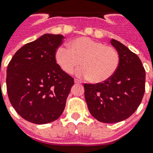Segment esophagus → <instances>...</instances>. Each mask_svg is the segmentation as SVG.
I'll return each instance as SVG.
<instances>
[{
	"label": "esophagus",
	"mask_w": 153,
	"mask_h": 153,
	"mask_svg": "<svg viewBox=\"0 0 153 153\" xmlns=\"http://www.w3.org/2000/svg\"><path fill=\"white\" fill-rule=\"evenodd\" d=\"M74 83H76V84H79V83H82V82L78 79H74Z\"/></svg>",
	"instance_id": "1"
}]
</instances>
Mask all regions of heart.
I'll list each match as a JSON object with an SVG mask.
<instances>
[{
    "mask_svg": "<svg viewBox=\"0 0 153 153\" xmlns=\"http://www.w3.org/2000/svg\"><path fill=\"white\" fill-rule=\"evenodd\" d=\"M69 48L60 47L56 51V61L63 72L76 71L80 77L93 83L105 82L116 73L120 65V55L115 48L89 37L81 36L69 43Z\"/></svg>",
    "mask_w": 153,
    "mask_h": 153,
    "instance_id": "1",
    "label": "heart"
}]
</instances>
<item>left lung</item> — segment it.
I'll list each match as a JSON object with an SVG mask.
<instances>
[{
	"label": "left lung",
	"mask_w": 153,
	"mask_h": 153,
	"mask_svg": "<svg viewBox=\"0 0 153 153\" xmlns=\"http://www.w3.org/2000/svg\"><path fill=\"white\" fill-rule=\"evenodd\" d=\"M112 45L120 55V65L103 83H84V97L90 114L100 122L114 123L129 118L145 93L146 71L139 56L118 40Z\"/></svg>",
	"instance_id": "obj_1"
}]
</instances>
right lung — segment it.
Returning <instances> with one entry per match:
<instances>
[{
	"label": "right lung",
	"instance_id": "right-lung-1",
	"mask_svg": "<svg viewBox=\"0 0 153 153\" xmlns=\"http://www.w3.org/2000/svg\"><path fill=\"white\" fill-rule=\"evenodd\" d=\"M60 34H44L13 55L7 69L9 100L23 119L35 124L57 120L63 113L74 78L56 61Z\"/></svg>",
	"mask_w": 153,
	"mask_h": 153
}]
</instances>
